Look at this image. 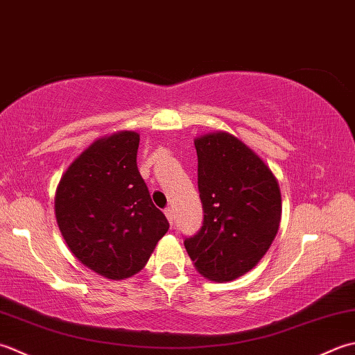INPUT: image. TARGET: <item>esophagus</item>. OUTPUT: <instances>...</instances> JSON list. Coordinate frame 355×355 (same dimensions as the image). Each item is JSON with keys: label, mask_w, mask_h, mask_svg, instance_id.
<instances>
[{"label": "esophagus", "mask_w": 355, "mask_h": 355, "mask_svg": "<svg viewBox=\"0 0 355 355\" xmlns=\"http://www.w3.org/2000/svg\"><path fill=\"white\" fill-rule=\"evenodd\" d=\"M164 213H165V216H167L170 225L173 227V219H175V214H173V209H171V208H165Z\"/></svg>", "instance_id": "34e87169"}]
</instances>
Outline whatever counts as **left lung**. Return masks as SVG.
I'll return each instance as SVG.
<instances>
[{"instance_id": "1", "label": "left lung", "mask_w": 355, "mask_h": 355, "mask_svg": "<svg viewBox=\"0 0 355 355\" xmlns=\"http://www.w3.org/2000/svg\"><path fill=\"white\" fill-rule=\"evenodd\" d=\"M194 147L204 222L184 245L202 276L231 282L271 247L280 225V188L268 165L233 135H204Z\"/></svg>"}]
</instances>
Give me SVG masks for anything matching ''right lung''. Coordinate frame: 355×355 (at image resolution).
Masks as SVG:
<instances>
[{
  "label": "right lung",
  "instance_id": "right-lung-1",
  "mask_svg": "<svg viewBox=\"0 0 355 355\" xmlns=\"http://www.w3.org/2000/svg\"><path fill=\"white\" fill-rule=\"evenodd\" d=\"M139 135L101 137L64 173L55 214L79 262L112 280L139 272L170 225L136 164Z\"/></svg>",
  "mask_w": 355,
  "mask_h": 355
}]
</instances>
